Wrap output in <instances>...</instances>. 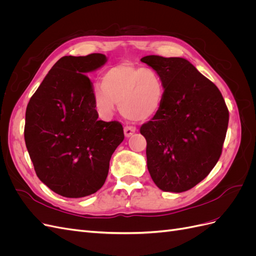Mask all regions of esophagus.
I'll list each match as a JSON object with an SVG mask.
<instances>
[{
	"instance_id": "obj_1",
	"label": "esophagus",
	"mask_w": 256,
	"mask_h": 256,
	"mask_svg": "<svg viewBox=\"0 0 256 256\" xmlns=\"http://www.w3.org/2000/svg\"><path fill=\"white\" fill-rule=\"evenodd\" d=\"M136 132V128L134 127H131V126H126L124 128V134H125L126 138H129L132 136Z\"/></svg>"
}]
</instances>
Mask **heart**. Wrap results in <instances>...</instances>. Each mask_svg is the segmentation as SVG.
Segmentation results:
<instances>
[{
	"label": "heart",
	"instance_id": "heart-1",
	"mask_svg": "<svg viewBox=\"0 0 256 256\" xmlns=\"http://www.w3.org/2000/svg\"><path fill=\"white\" fill-rule=\"evenodd\" d=\"M164 94V83L156 72L127 63L108 69L102 85L95 86V102L100 111L111 115L118 104L122 113L134 120H147L156 115Z\"/></svg>",
	"mask_w": 256,
	"mask_h": 256
}]
</instances>
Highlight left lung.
I'll return each instance as SVG.
<instances>
[{
  "instance_id": "8db88e82",
  "label": "left lung",
  "mask_w": 256,
  "mask_h": 256,
  "mask_svg": "<svg viewBox=\"0 0 256 256\" xmlns=\"http://www.w3.org/2000/svg\"><path fill=\"white\" fill-rule=\"evenodd\" d=\"M159 74L164 94L159 111L143 124L147 168L162 191L196 186L218 162L228 125L221 92L182 58H141Z\"/></svg>"
}]
</instances>
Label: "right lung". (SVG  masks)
<instances>
[{"label":"right lung","instance_id":"obj_1","mask_svg":"<svg viewBox=\"0 0 256 256\" xmlns=\"http://www.w3.org/2000/svg\"><path fill=\"white\" fill-rule=\"evenodd\" d=\"M102 53L63 56L30 97L24 140L36 175L65 198H83L102 187L110 159L124 140L120 122L98 120L86 76L106 64Z\"/></svg>","mask_w":256,"mask_h":256}]
</instances>
